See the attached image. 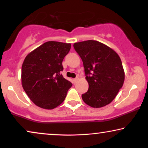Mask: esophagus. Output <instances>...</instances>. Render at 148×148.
<instances>
[{
    "label": "esophagus",
    "mask_w": 148,
    "mask_h": 148,
    "mask_svg": "<svg viewBox=\"0 0 148 148\" xmlns=\"http://www.w3.org/2000/svg\"><path fill=\"white\" fill-rule=\"evenodd\" d=\"M78 77H76V78H75V79H73V82H74V83H75V82H77V80H78Z\"/></svg>",
    "instance_id": "esophagus-1"
}]
</instances>
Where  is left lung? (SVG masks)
<instances>
[{
  "label": "left lung",
  "mask_w": 148,
  "mask_h": 148,
  "mask_svg": "<svg viewBox=\"0 0 148 148\" xmlns=\"http://www.w3.org/2000/svg\"><path fill=\"white\" fill-rule=\"evenodd\" d=\"M81 57L89 88L82 95L84 102L94 108L109 105L123 86L125 74L118 53L101 42L88 40L74 43Z\"/></svg>",
  "instance_id": "left-lung-1"
}]
</instances>
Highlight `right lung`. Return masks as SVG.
<instances>
[{
    "mask_svg": "<svg viewBox=\"0 0 148 148\" xmlns=\"http://www.w3.org/2000/svg\"><path fill=\"white\" fill-rule=\"evenodd\" d=\"M71 43L47 41L25 58L22 66V85L36 106L53 109L59 106L72 86L63 77L62 60L70 51Z\"/></svg>",
    "mask_w": 148,
    "mask_h": 148,
    "instance_id": "add662e5",
    "label": "right lung"
}]
</instances>
